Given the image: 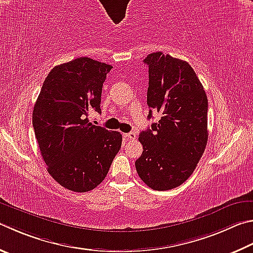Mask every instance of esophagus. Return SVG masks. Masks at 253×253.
<instances>
[{"label": "esophagus", "mask_w": 253, "mask_h": 253, "mask_svg": "<svg viewBox=\"0 0 253 253\" xmlns=\"http://www.w3.org/2000/svg\"><path fill=\"white\" fill-rule=\"evenodd\" d=\"M124 136H125L127 139H135L136 138V134H135V132H132V131L127 132V134H125Z\"/></svg>", "instance_id": "34e87169"}]
</instances>
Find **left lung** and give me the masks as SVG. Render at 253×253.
Segmentation results:
<instances>
[{
  "label": "left lung",
  "instance_id": "8db88e82",
  "mask_svg": "<svg viewBox=\"0 0 253 253\" xmlns=\"http://www.w3.org/2000/svg\"><path fill=\"white\" fill-rule=\"evenodd\" d=\"M147 105L162 114L158 123L141 131L142 154L136 160L140 179L154 190L173 189L197 167L208 141V99L192 67L185 61L149 54Z\"/></svg>",
  "mask_w": 253,
  "mask_h": 253
}]
</instances>
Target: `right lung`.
Here are the masks:
<instances>
[{
  "instance_id": "obj_1",
  "label": "right lung",
  "mask_w": 253,
  "mask_h": 253,
  "mask_svg": "<svg viewBox=\"0 0 253 253\" xmlns=\"http://www.w3.org/2000/svg\"><path fill=\"white\" fill-rule=\"evenodd\" d=\"M112 68L89 57L55 66L34 105L32 122L41 155L48 173L68 190L97 187L121 149V132L87 118L90 109L102 113L103 83Z\"/></svg>"
}]
</instances>
